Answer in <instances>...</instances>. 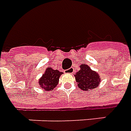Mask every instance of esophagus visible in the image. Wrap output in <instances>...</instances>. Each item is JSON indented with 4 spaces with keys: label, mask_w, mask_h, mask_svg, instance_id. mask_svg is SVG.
Here are the masks:
<instances>
[{
    "label": "esophagus",
    "mask_w": 131,
    "mask_h": 131,
    "mask_svg": "<svg viewBox=\"0 0 131 131\" xmlns=\"http://www.w3.org/2000/svg\"><path fill=\"white\" fill-rule=\"evenodd\" d=\"M74 72V70H73V68H70L69 69H68V70H66V73H72Z\"/></svg>",
    "instance_id": "obj_1"
}]
</instances>
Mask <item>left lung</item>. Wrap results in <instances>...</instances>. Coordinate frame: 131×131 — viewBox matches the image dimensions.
Listing matches in <instances>:
<instances>
[{
	"mask_svg": "<svg viewBox=\"0 0 131 131\" xmlns=\"http://www.w3.org/2000/svg\"><path fill=\"white\" fill-rule=\"evenodd\" d=\"M75 76L78 86L84 91L97 88L101 80L97 73L91 70L85 64L80 66V70L76 73Z\"/></svg>",
	"mask_w": 131,
	"mask_h": 131,
	"instance_id": "obj_1",
	"label": "left lung"
}]
</instances>
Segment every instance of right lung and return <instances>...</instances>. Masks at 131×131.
<instances>
[{
  "instance_id": "right-lung-1",
  "label": "right lung",
  "mask_w": 131,
  "mask_h": 131,
  "mask_svg": "<svg viewBox=\"0 0 131 131\" xmlns=\"http://www.w3.org/2000/svg\"><path fill=\"white\" fill-rule=\"evenodd\" d=\"M62 73V72H60L58 70H53L51 68H48L45 73L39 80V83L44 90H52L58 85L59 78Z\"/></svg>"
}]
</instances>
